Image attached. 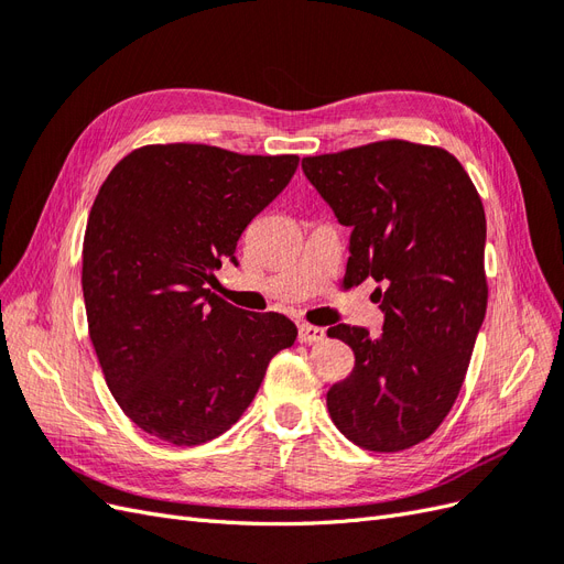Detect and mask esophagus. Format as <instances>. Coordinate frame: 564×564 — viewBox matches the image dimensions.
Returning a JSON list of instances; mask_svg holds the SVG:
<instances>
[{
	"label": "esophagus",
	"instance_id": "esophagus-1",
	"mask_svg": "<svg viewBox=\"0 0 564 564\" xmlns=\"http://www.w3.org/2000/svg\"><path fill=\"white\" fill-rule=\"evenodd\" d=\"M324 338L322 327H313V324H301L299 327V340L301 344H317V340Z\"/></svg>",
	"mask_w": 564,
	"mask_h": 564
}]
</instances>
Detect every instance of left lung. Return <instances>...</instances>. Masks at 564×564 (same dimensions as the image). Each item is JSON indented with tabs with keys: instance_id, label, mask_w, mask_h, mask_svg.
<instances>
[{
	"instance_id": "left-lung-1",
	"label": "left lung",
	"mask_w": 564,
	"mask_h": 564,
	"mask_svg": "<svg viewBox=\"0 0 564 564\" xmlns=\"http://www.w3.org/2000/svg\"><path fill=\"white\" fill-rule=\"evenodd\" d=\"M303 174L352 228L348 286L373 278L383 332L336 324L355 352L327 392L336 429L369 452L431 437L464 386L487 311L482 199L447 150L379 141L303 158Z\"/></svg>"
}]
</instances>
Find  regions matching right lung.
<instances>
[{"label":"right lung","instance_id":"add662e5","mask_svg":"<svg viewBox=\"0 0 564 564\" xmlns=\"http://www.w3.org/2000/svg\"><path fill=\"white\" fill-rule=\"evenodd\" d=\"M296 155L143 145L100 185L82 247L94 350L122 412L148 435L195 447L226 433L296 324L212 294L245 228L275 199Z\"/></svg>","mask_w":564,"mask_h":564}]
</instances>
